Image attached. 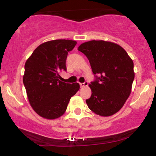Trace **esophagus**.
Here are the masks:
<instances>
[{"mask_svg": "<svg viewBox=\"0 0 156 156\" xmlns=\"http://www.w3.org/2000/svg\"><path fill=\"white\" fill-rule=\"evenodd\" d=\"M80 87H87V85L89 84V83H88V82H84V83H80Z\"/></svg>", "mask_w": 156, "mask_h": 156, "instance_id": "esophagus-1", "label": "esophagus"}]
</instances>
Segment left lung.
Instances as JSON below:
<instances>
[{
    "label": "left lung",
    "mask_w": 156,
    "mask_h": 156,
    "mask_svg": "<svg viewBox=\"0 0 156 156\" xmlns=\"http://www.w3.org/2000/svg\"><path fill=\"white\" fill-rule=\"evenodd\" d=\"M78 50L86 55L95 76L89 85L91 96L86 100L96 114L109 116L118 112L131 92L133 62L120 45L104 40H91Z\"/></svg>",
    "instance_id": "1"
}]
</instances>
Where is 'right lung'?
I'll list each match as a JSON object with an SVG mask.
<instances>
[{"label": "right lung", "mask_w": 156, "mask_h": 156, "mask_svg": "<svg viewBox=\"0 0 156 156\" xmlns=\"http://www.w3.org/2000/svg\"><path fill=\"white\" fill-rule=\"evenodd\" d=\"M74 40H55L44 42L33 51L25 65L23 84L33 110L48 119L65 114L72 96L80 89L78 83L62 82L59 74L66 71L68 52Z\"/></svg>", "instance_id": "obj_1"}]
</instances>
